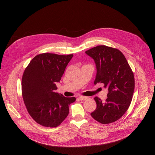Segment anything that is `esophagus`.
<instances>
[{
	"label": "esophagus",
	"instance_id": "34e87169",
	"mask_svg": "<svg viewBox=\"0 0 155 155\" xmlns=\"http://www.w3.org/2000/svg\"><path fill=\"white\" fill-rule=\"evenodd\" d=\"M88 99V97H84V96H80L78 97V99L80 101H85Z\"/></svg>",
	"mask_w": 155,
	"mask_h": 155
}]
</instances>
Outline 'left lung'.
I'll use <instances>...</instances> for the list:
<instances>
[{
  "mask_svg": "<svg viewBox=\"0 0 155 155\" xmlns=\"http://www.w3.org/2000/svg\"><path fill=\"white\" fill-rule=\"evenodd\" d=\"M85 53L96 64L94 84L102 83L109 91L105 102L95 97L97 108L91 115L103 124L114 123L124 114L131 104L135 85L133 72L124 55L116 48L100 45Z\"/></svg>",
  "mask_w": 155,
  "mask_h": 155,
  "instance_id": "left-lung-1",
  "label": "left lung"
}]
</instances>
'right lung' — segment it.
<instances>
[{"mask_svg":"<svg viewBox=\"0 0 155 155\" xmlns=\"http://www.w3.org/2000/svg\"><path fill=\"white\" fill-rule=\"evenodd\" d=\"M73 54L45 53L36 55L24 71L22 95L28 113L39 124L58 126L69 113V105L75 97L54 92Z\"/></svg>","mask_w":155,"mask_h":155,"instance_id":"obj_1","label":"right lung"}]
</instances>
